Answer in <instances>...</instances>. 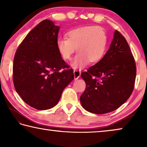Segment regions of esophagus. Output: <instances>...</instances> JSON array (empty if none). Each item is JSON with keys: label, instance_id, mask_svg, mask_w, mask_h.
<instances>
[{"label": "esophagus", "instance_id": "1", "mask_svg": "<svg viewBox=\"0 0 147 147\" xmlns=\"http://www.w3.org/2000/svg\"><path fill=\"white\" fill-rule=\"evenodd\" d=\"M74 80H76L80 77L81 71L79 70H74Z\"/></svg>", "mask_w": 147, "mask_h": 147}]
</instances>
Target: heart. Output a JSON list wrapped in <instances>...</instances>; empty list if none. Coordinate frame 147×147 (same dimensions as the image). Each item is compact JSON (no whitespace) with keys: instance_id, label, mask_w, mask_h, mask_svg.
<instances>
[{"instance_id":"1","label":"heart","mask_w":147,"mask_h":147,"mask_svg":"<svg viewBox=\"0 0 147 147\" xmlns=\"http://www.w3.org/2000/svg\"><path fill=\"white\" fill-rule=\"evenodd\" d=\"M67 38H58L56 48L59 55L64 59H69L77 48L78 54L70 63L74 69L86 66L90 61H99L105 55L107 46V36L102 28L88 26L71 30Z\"/></svg>"}]
</instances>
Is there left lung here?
I'll list each match as a JSON object with an SVG mask.
<instances>
[{
	"mask_svg": "<svg viewBox=\"0 0 147 147\" xmlns=\"http://www.w3.org/2000/svg\"><path fill=\"white\" fill-rule=\"evenodd\" d=\"M81 77L86 84L80 97L84 109L105 114L121 107L131 96L135 86L136 65L124 36L115 30L103 58Z\"/></svg>",
	"mask_w": 147,
	"mask_h": 147,
	"instance_id": "left-lung-1",
	"label": "left lung"
}]
</instances>
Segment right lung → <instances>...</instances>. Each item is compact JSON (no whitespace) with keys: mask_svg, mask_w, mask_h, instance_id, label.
Instances as JSON below:
<instances>
[{"mask_svg":"<svg viewBox=\"0 0 147 147\" xmlns=\"http://www.w3.org/2000/svg\"><path fill=\"white\" fill-rule=\"evenodd\" d=\"M59 26L44 20L28 34L14 56L13 82L25 103L38 110L57 105L63 89L74 79L56 48Z\"/></svg>","mask_w":147,"mask_h":147,"instance_id":"add662e5","label":"right lung"}]
</instances>
